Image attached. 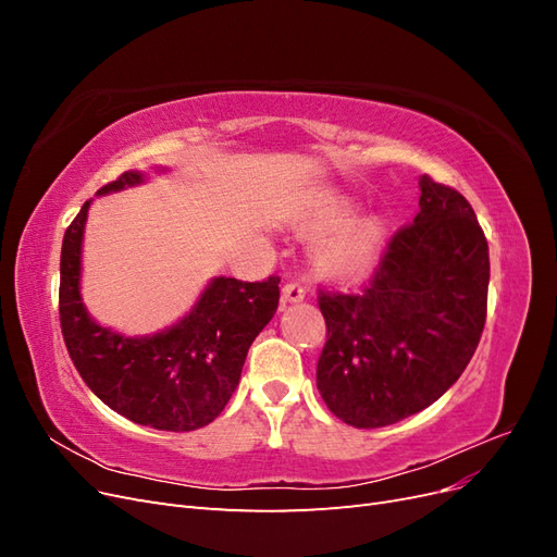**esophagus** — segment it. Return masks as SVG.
Returning a JSON list of instances; mask_svg holds the SVG:
<instances>
[{"instance_id": "34e87169", "label": "esophagus", "mask_w": 557, "mask_h": 557, "mask_svg": "<svg viewBox=\"0 0 557 557\" xmlns=\"http://www.w3.org/2000/svg\"><path fill=\"white\" fill-rule=\"evenodd\" d=\"M307 297V290L305 285L297 283V281H290L283 285V301H301Z\"/></svg>"}]
</instances>
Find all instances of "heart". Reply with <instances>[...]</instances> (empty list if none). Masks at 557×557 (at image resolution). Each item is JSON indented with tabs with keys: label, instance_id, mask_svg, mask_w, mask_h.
I'll return each instance as SVG.
<instances>
[{
	"label": "heart",
	"instance_id": "obj_1",
	"mask_svg": "<svg viewBox=\"0 0 557 557\" xmlns=\"http://www.w3.org/2000/svg\"><path fill=\"white\" fill-rule=\"evenodd\" d=\"M352 213V201L342 195H327L301 223L307 237L315 242L311 262L325 278H356L369 272L385 239V223L379 215H360L345 223Z\"/></svg>",
	"mask_w": 557,
	"mask_h": 557
}]
</instances>
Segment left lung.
I'll return each instance as SVG.
<instances>
[{
    "label": "left lung",
    "instance_id": "1",
    "mask_svg": "<svg viewBox=\"0 0 557 557\" xmlns=\"http://www.w3.org/2000/svg\"><path fill=\"white\" fill-rule=\"evenodd\" d=\"M420 211L358 293L318 290L327 342L315 383L344 423L374 430L428 409L481 342L491 260L469 201L420 178Z\"/></svg>",
    "mask_w": 557,
    "mask_h": 557
}]
</instances>
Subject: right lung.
<instances>
[{
  "instance_id": "add662e5",
  "label": "right lung",
  "mask_w": 557,
  "mask_h": 557,
  "mask_svg": "<svg viewBox=\"0 0 557 557\" xmlns=\"http://www.w3.org/2000/svg\"><path fill=\"white\" fill-rule=\"evenodd\" d=\"M141 181V172H125L97 195ZM88 209L90 201L66 227L60 256V327L81 379L137 425L166 432L209 425L237 391L252 339L278 309L281 278L248 283L218 276L174 327L137 339L115 334L95 323L78 293Z\"/></svg>"
}]
</instances>
